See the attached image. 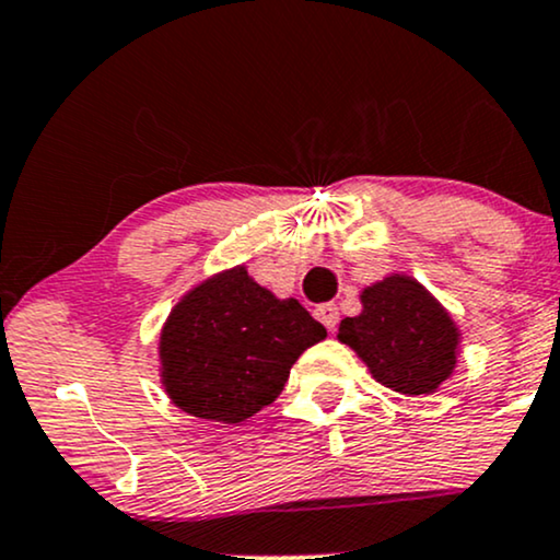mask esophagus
<instances>
[{
	"label": "esophagus",
	"instance_id": "obj_1",
	"mask_svg": "<svg viewBox=\"0 0 560 560\" xmlns=\"http://www.w3.org/2000/svg\"><path fill=\"white\" fill-rule=\"evenodd\" d=\"M315 318H318L328 331H334V328L339 326V307H336L334 302H326V305L315 307Z\"/></svg>",
	"mask_w": 560,
	"mask_h": 560
}]
</instances>
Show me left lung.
I'll use <instances>...</instances> for the list:
<instances>
[{
    "label": "left lung",
    "mask_w": 560,
    "mask_h": 560,
    "mask_svg": "<svg viewBox=\"0 0 560 560\" xmlns=\"http://www.w3.org/2000/svg\"><path fill=\"white\" fill-rule=\"evenodd\" d=\"M339 341L383 386L420 396L454 373L459 331L415 279L388 276L362 292V313L341 320Z\"/></svg>",
    "instance_id": "8db88e82"
}]
</instances>
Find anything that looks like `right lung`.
<instances>
[{
	"label": "right lung",
	"instance_id": "add662e5",
	"mask_svg": "<svg viewBox=\"0 0 560 560\" xmlns=\"http://www.w3.org/2000/svg\"><path fill=\"white\" fill-rule=\"evenodd\" d=\"M326 339L298 300H276L245 268L195 287L161 331V375L179 409L242 422L284 390L298 357Z\"/></svg>",
	"mask_w": 560,
	"mask_h": 560
}]
</instances>
